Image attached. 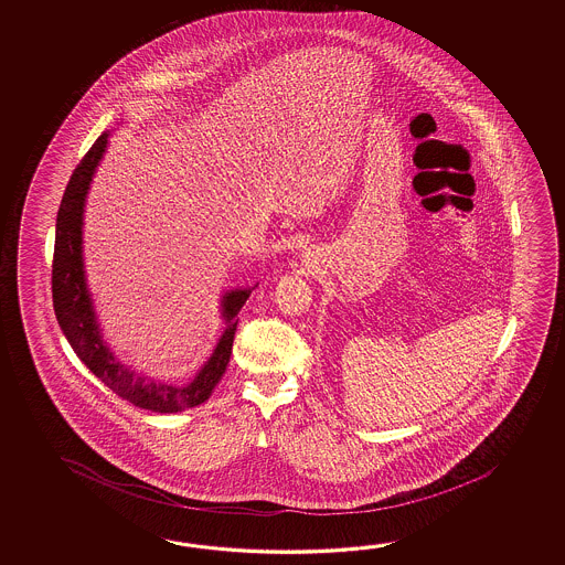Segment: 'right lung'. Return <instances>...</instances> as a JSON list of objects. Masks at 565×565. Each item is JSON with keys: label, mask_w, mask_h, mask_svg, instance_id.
<instances>
[{"label": "right lung", "mask_w": 565, "mask_h": 565, "mask_svg": "<svg viewBox=\"0 0 565 565\" xmlns=\"http://www.w3.org/2000/svg\"><path fill=\"white\" fill-rule=\"evenodd\" d=\"M108 135L103 132L93 147L86 151L81 163L71 175L62 195L56 217V242L52 260V299L54 312L64 335L73 345L74 353L96 377L113 390L117 396L131 402L132 406L171 414L181 409L195 408L212 396V390L226 372L234 333L238 324L242 305L250 297V290H232L222 307L226 317V329L220 337L212 358L190 385L156 384L137 373L129 372L103 343L90 297L86 292L83 270V210L88 185L95 168L107 147Z\"/></svg>", "instance_id": "1"}]
</instances>
